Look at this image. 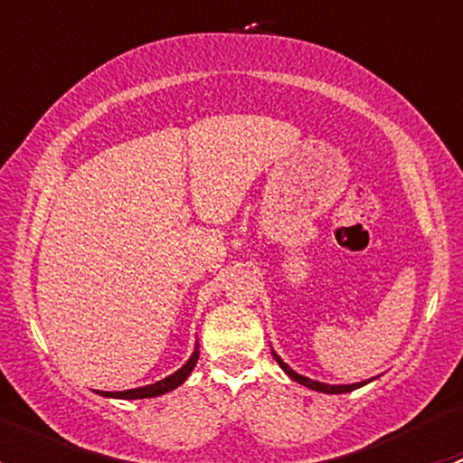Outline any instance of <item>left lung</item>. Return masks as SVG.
Here are the masks:
<instances>
[{
  "label": "left lung",
  "instance_id": "obj_1",
  "mask_svg": "<svg viewBox=\"0 0 463 463\" xmlns=\"http://www.w3.org/2000/svg\"><path fill=\"white\" fill-rule=\"evenodd\" d=\"M270 354H273V358H275V361H278V365L282 367V370H284V374H287L288 378H293V381H296V383H300V385L309 387V390L322 392V394H345V392L358 390V387H363V385H367V383H372V378H370V381L352 383V385H329V383H320V381H314V378H307V376L298 374V372H296V370H291V367H288L287 363H284L282 358H279L278 354L273 352V349H270Z\"/></svg>",
  "mask_w": 463,
  "mask_h": 463
}]
</instances>
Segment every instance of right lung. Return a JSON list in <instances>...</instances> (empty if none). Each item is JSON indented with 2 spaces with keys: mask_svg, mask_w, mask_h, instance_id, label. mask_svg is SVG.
I'll use <instances>...</instances> for the list:
<instances>
[{
  "mask_svg": "<svg viewBox=\"0 0 463 463\" xmlns=\"http://www.w3.org/2000/svg\"><path fill=\"white\" fill-rule=\"evenodd\" d=\"M199 361V343H194V352L193 356L185 361L184 367H179V370L175 372V374L161 378V381L152 383V385H143V387H134V390H123V392H100L98 390L96 394L100 396H107V399H154V396H161V394H167V392L176 390V387L181 385V383H185V378L193 374L194 365H197Z\"/></svg>",
  "mask_w": 463,
  "mask_h": 463,
  "instance_id": "add662e5",
  "label": "right lung"
}]
</instances>
